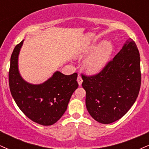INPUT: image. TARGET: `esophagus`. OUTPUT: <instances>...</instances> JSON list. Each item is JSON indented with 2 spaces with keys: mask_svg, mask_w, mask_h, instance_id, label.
Segmentation results:
<instances>
[{
  "mask_svg": "<svg viewBox=\"0 0 149 149\" xmlns=\"http://www.w3.org/2000/svg\"><path fill=\"white\" fill-rule=\"evenodd\" d=\"M77 81H78V85H81L82 83H83V79H82V77L80 74L78 75V77H77Z\"/></svg>",
  "mask_w": 149,
  "mask_h": 149,
  "instance_id": "1",
  "label": "esophagus"
}]
</instances>
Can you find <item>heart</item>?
<instances>
[{
  "label": "heart",
  "mask_w": 149,
  "mask_h": 149,
  "mask_svg": "<svg viewBox=\"0 0 149 149\" xmlns=\"http://www.w3.org/2000/svg\"><path fill=\"white\" fill-rule=\"evenodd\" d=\"M96 48V45H92L90 48L80 53V56H85L91 52ZM113 47L110 41L105 40L102 42L95 50L85 59L83 66L88 73L93 74L100 71L107 64L112 54Z\"/></svg>",
  "instance_id": "1"
}]
</instances>
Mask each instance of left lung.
Listing matches in <instances>:
<instances>
[{"instance_id": "obj_1", "label": "left lung", "mask_w": 149, "mask_h": 149, "mask_svg": "<svg viewBox=\"0 0 149 149\" xmlns=\"http://www.w3.org/2000/svg\"><path fill=\"white\" fill-rule=\"evenodd\" d=\"M82 78L90 116L102 124L121 118L134 104L141 86L140 56L135 42L128 39L100 73L82 74Z\"/></svg>"}]
</instances>
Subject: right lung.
<instances>
[{
    "label": "right lung",
    "instance_id": "right-lung-1",
    "mask_svg": "<svg viewBox=\"0 0 149 149\" xmlns=\"http://www.w3.org/2000/svg\"><path fill=\"white\" fill-rule=\"evenodd\" d=\"M23 42L24 40L15 46L10 58V92L17 105L29 118L42 125H52L66 111L71 95L78 88V74L66 76L56 71L42 84L27 83L18 69V57Z\"/></svg>",
    "mask_w": 149,
    "mask_h": 149
}]
</instances>
